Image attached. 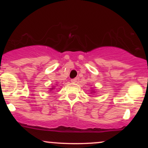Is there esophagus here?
Here are the masks:
<instances>
[{"label":"esophagus","instance_id":"1","mask_svg":"<svg viewBox=\"0 0 148 148\" xmlns=\"http://www.w3.org/2000/svg\"><path fill=\"white\" fill-rule=\"evenodd\" d=\"M76 81H77V79L76 78H74V79H72L71 80V82L72 83H76Z\"/></svg>","mask_w":148,"mask_h":148}]
</instances>
